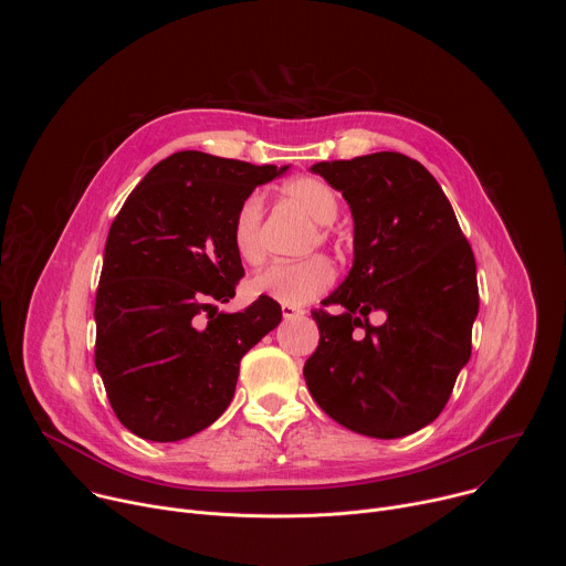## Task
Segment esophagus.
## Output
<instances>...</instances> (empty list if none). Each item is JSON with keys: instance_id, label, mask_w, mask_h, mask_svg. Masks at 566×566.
I'll list each match as a JSON object with an SVG mask.
<instances>
[{"instance_id": "obj_1", "label": "esophagus", "mask_w": 566, "mask_h": 566, "mask_svg": "<svg viewBox=\"0 0 566 566\" xmlns=\"http://www.w3.org/2000/svg\"><path fill=\"white\" fill-rule=\"evenodd\" d=\"M282 315H284V319L302 317V315H304V308H300V306H291V304H282Z\"/></svg>"}]
</instances>
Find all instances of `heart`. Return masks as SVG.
<instances>
[{
    "mask_svg": "<svg viewBox=\"0 0 566 566\" xmlns=\"http://www.w3.org/2000/svg\"><path fill=\"white\" fill-rule=\"evenodd\" d=\"M284 197L302 208L313 221L315 232H311L306 249L319 247H336L338 232L334 230V221L340 212V199L336 190L317 177H297L284 186ZM230 241L237 258L249 264L260 266L266 258V241H264V199L253 192L239 203L232 226ZM336 280V271L332 262L322 255H311L300 262H282L273 264L266 271L258 273L251 280L253 295H266L280 304L302 306L322 293H327Z\"/></svg>",
    "mask_w": 566,
    "mask_h": 566,
    "instance_id": "obj_1",
    "label": "heart"
}]
</instances>
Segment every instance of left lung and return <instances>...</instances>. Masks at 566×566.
<instances>
[{"instance_id": "obj_1", "label": "left lung", "mask_w": 566, "mask_h": 566, "mask_svg": "<svg viewBox=\"0 0 566 566\" xmlns=\"http://www.w3.org/2000/svg\"><path fill=\"white\" fill-rule=\"evenodd\" d=\"M354 214V266L311 311L319 343L304 363L317 406L340 426L398 439L432 423L472 352L476 264L454 210L419 160L376 151L311 168ZM385 310L376 328L368 313Z\"/></svg>"}]
</instances>
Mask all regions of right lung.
<instances>
[{"label": "right lung", "instance_id": "1", "mask_svg": "<svg viewBox=\"0 0 566 566\" xmlns=\"http://www.w3.org/2000/svg\"><path fill=\"white\" fill-rule=\"evenodd\" d=\"M286 172L203 151L156 164L116 214L96 291V369L118 421L170 443L214 423L230 406L239 363L282 319L260 295L221 313L244 266L232 217L258 186Z\"/></svg>", "mask_w": 566, "mask_h": 566}]
</instances>
